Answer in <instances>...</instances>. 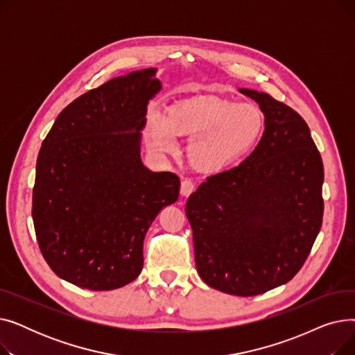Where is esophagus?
<instances>
[{"mask_svg":"<svg viewBox=\"0 0 355 355\" xmlns=\"http://www.w3.org/2000/svg\"><path fill=\"white\" fill-rule=\"evenodd\" d=\"M194 189H196V185H194V182L191 180L185 178V180L181 181V196L189 197L194 191Z\"/></svg>","mask_w":355,"mask_h":355,"instance_id":"esophagus-1","label":"esophagus"}]
</instances>
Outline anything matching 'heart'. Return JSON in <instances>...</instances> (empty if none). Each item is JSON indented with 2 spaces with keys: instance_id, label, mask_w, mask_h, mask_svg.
Instances as JSON below:
<instances>
[{
  "instance_id": "b5f03b06",
  "label": "heart",
  "mask_w": 355,
  "mask_h": 355,
  "mask_svg": "<svg viewBox=\"0 0 355 355\" xmlns=\"http://www.w3.org/2000/svg\"><path fill=\"white\" fill-rule=\"evenodd\" d=\"M265 130L259 107L223 96H196L173 103L166 116L151 110L145 138L151 151L174 154L175 137L190 139V164L201 173H220L256 146Z\"/></svg>"
}]
</instances>
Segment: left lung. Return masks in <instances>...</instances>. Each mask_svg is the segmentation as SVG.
Listing matches in <instances>:
<instances>
[{
	"mask_svg": "<svg viewBox=\"0 0 355 355\" xmlns=\"http://www.w3.org/2000/svg\"><path fill=\"white\" fill-rule=\"evenodd\" d=\"M259 103L265 132L240 165L207 177L187 204L196 266L209 286L254 296L300 272L322 225L324 165L300 114L270 95Z\"/></svg>",
	"mask_w": 355,
	"mask_h": 355,
	"instance_id": "left-lung-1",
	"label": "left lung"
}]
</instances>
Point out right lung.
Wrapping results in <instances>:
<instances>
[{"mask_svg": "<svg viewBox=\"0 0 355 355\" xmlns=\"http://www.w3.org/2000/svg\"><path fill=\"white\" fill-rule=\"evenodd\" d=\"M157 69L130 71L67 105L42 144L33 221L51 270L90 291L118 289L144 266V239L180 178L141 161L146 105L161 90Z\"/></svg>", "mask_w": 355, "mask_h": 355, "instance_id": "add662e5", "label": "right lung"}]
</instances>
